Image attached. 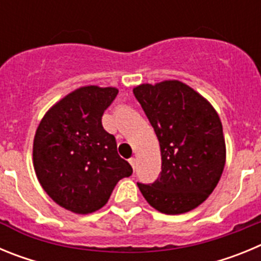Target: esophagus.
<instances>
[{
    "instance_id": "1",
    "label": "esophagus",
    "mask_w": 261,
    "mask_h": 261,
    "mask_svg": "<svg viewBox=\"0 0 261 261\" xmlns=\"http://www.w3.org/2000/svg\"><path fill=\"white\" fill-rule=\"evenodd\" d=\"M129 163H130L132 168L135 170V168H136V159L135 158H129Z\"/></svg>"
}]
</instances>
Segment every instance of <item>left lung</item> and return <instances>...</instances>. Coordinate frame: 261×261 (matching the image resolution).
<instances>
[{
  "instance_id": "left-lung-1",
  "label": "left lung",
  "mask_w": 261,
  "mask_h": 261,
  "mask_svg": "<svg viewBox=\"0 0 261 261\" xmlns=\"http://www.w3.org/2000/svg\"><path fill=\"white\" fill-rule=\"evenodd\" d=\"M161 146L162 171L153 184L137 183L161 213L181 214L208 199L226 162L222 123L213 106L180 81L133 89Z\"/></svg>"
}]
</instances>
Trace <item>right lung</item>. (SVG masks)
<instances>
[{
  "mask_svg": "<svg viewBox=\"0 0 261 261\" xmlns=\"http://www.w3.org/2000/svg\"><path fill=\"white\" fill-rule=\"evenodd\" d=\"M117 93L116 87H80L53 105L36 129L32 159L39 183L53 201L75 214L99 211L117 181L133 172L102 125Z\"/></svg>",
  "mask_w": 261,
  "mask_h": 261,
  "instance_id": "right-lung-1",
  "label": "right lung"
}]
</instances>
